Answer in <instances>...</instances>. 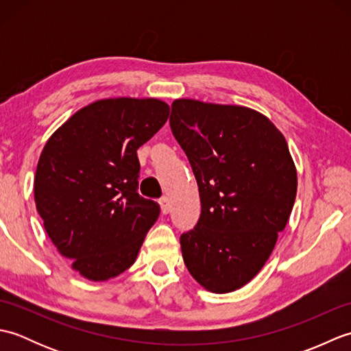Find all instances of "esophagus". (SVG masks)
<instances>
[{
  "mask_svg": "<svg viewBox=\"0 0 351 351\" xmlns=\"http://www.w3.org/2000/svg\"><path fill=\"white\" fill-rule=\"evenodd\" d=\"M160 206H161L162 214H169V213H170V208H171L169 197H166V196L161 197V199H160Z\"/></svg>",
  "mask_w": 351,
  "mask_h": 351,
  "instance_id": "34e87169",
  "label": "esophagus"
}]
</instances>
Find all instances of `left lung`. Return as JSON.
Wrapping results in <instances>:
<instances>
[{
  "mask_svg": "<svg viewBox=\"0 0 351 351\" xmlns=\"http://www.w3.org/2000/svg\"><path fill=\"white\" fill-rule=\"evenodd\" d=\"M170 128L202 205L195 229L181 235L184 263L205 289L232 293L261 271L293 211L288 143L256 110L196 99L173 101Z\"/></svg>",
  "mask_w": 351,
  "mask_h": 351,
  "instance_id": "left-lung-1",
  "label": "left lung"
}]
</instances>
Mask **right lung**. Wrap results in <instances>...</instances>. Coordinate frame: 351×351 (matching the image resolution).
<instances>
[{
    "label": "right lung",
    "mask_w": 351,
    "mask_h": 351,
    "mask_svg": "<svg viewBox=\"0 0 351 351\" xmlns=\"http://www.w3.org/2000/svg\"><path fill=\"white\" fill-rule=\"evenodd\" d=\"M155 98L88 104L48 138L34 200L51 241L83 278L102 282L136 263L160 205L137 193V149L166 123Z\"/></svg>",
    "instance_id": "obj_1"
}]
</instances>
